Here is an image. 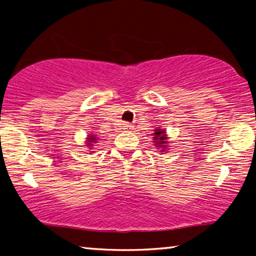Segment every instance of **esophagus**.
Masks as SVG:
<instances>
[{"label": "esophagus", "instance_id": "34e87169", "mask_svg": "<svg viewBox=\"0 0 256 256\" xmlns=\"http://www.w3.org/2000/svg\"><path fill=\"white\" fill-rule=\"evenodd\" d=\"M123 128L124 130H126V131H130V130H132L133 128V125L131 124V123H124L123 124Z\"/></svg>", "mask_w": 256, "mask_h": 256}]
</instances>
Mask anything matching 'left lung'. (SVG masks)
<instances>
[{
    "label": "left lung",
    "mask_w": 256,
    "mask_h": 256,
    "mask_svg": "<svg viewBox=\"0 0 256 256\" xmlns=\"http://www.w3.org/2000/svg\"><path fill=\"white\" fill-rule=\"evenodd\" d=\"M164 130H154V142H156V146H160V148H162V149H164L166 148V144H167V141H166V136H164Z\"/></svg>",
    "instance_id": "obj_1"
}]
</instances>
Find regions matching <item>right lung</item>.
I'll list each match as a JSON object with an SVG mask.
<instances>
[{"label":"right lung","mask_w":256,"mask_h":256,"mask_svg":"<svg viewBox=\"0 0 256 256\" xmlns=\"http://www.w3.org/2000/svg\"><path fill=\"white\" fill-rule=\"evenodd\" d=\"M96 141V136H89L88 138V146H92V144H94V142Z\"/></svg>","instance_id":"right-lung-1"}]
</instances>
